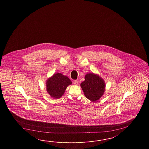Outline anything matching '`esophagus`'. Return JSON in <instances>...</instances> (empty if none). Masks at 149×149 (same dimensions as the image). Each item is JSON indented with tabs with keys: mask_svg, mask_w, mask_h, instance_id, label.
Wrapping results in <instances>:
<instances>
[{
	"mask_svg": "<svg viewBox=\"0 0 149 149\" xmlns=\"http://www.w3.org/2000/svg\"><path fill=\"white\" fill-rule=\"evenodd\" d=\"M74 85H79V81L77 80H75L74 81Z\"/></svg>",
	"mask_w": 149,
	"mask_h": 149,
	"instance_id": "1",
	"label": "esophagus"
}]
</instances>
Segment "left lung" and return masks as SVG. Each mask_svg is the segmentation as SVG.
Here are the masks:
<instances>
[{
  "instance_id": "1",
  "label": "left lung",
  "mask_w": 149,
  "mask_h": 149,
  "mask_svg": "<svg viewBox=\"0 0 149 149\" xmlns=\"http://www.w3.org/2000/svg\"><path fill=\"white\" fill-rule=\"evenodd\" d=\"M85 81L80 86L86 97L92 101H96L101 97L105 91V83L97 74L88 73Z\"/></svg>"
}]
</instances>
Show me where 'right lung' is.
Here are the masks:
<instances>
[{
    "label": "right lung",
    "mask_w": 149,
    "mask_h": 149,
    "mask_svg": "<svg viewBox=\"0 0 149 149\" xmlns=\"http://www.w3.org/2000/svg\"><path fill=\"white\" fill-rule=\"evenodd\" d=\"M71 84V81L67 76L60 73H56L48 79L46 82L47 91L52 97L60 98L63 95L68 86Z\"/></svg>",
    "instance_id": "1"
}]
</instances>
